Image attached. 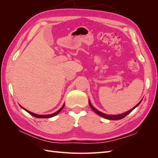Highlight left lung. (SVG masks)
<instances>
[{
  "label": "left lung",
  "mask_w": 158,
  "mask_h": 158,
  "mask_svg": "<svg viewBox=\"0 0 158 158\" xmlns=\"http://www.w3.org/2000/svg\"><path fill=\"white\" fill-rule=\"evenodd\" d=\"M142 101V99H141V101H140L139 103H138L137 105H136V106H135V107H134L133 108H132L131 109L128 110V111H126V112L123 113L118 114H105V113H102V112H101V111H98V109H95V108L92 106V103H91V102H90V101H89V99L88 100L89 105L90 107L92 108V109L93 110V111H94L95 113H97V114H98V115L101 116V117H103V118H105L109 119V120H120V119H122V118H123L124 117H125L127 115V114H128L131 112H132L134 109H135L136 107H137L138 106H139L140 103H141Z\"/></svg>",
  "instance_id": "obj_1"
}]
</instances>
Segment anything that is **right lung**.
I'll return each instance as SVG.
<instances>
[{
  "label": "right lung",
  "mask_w": 158,
  "mask_h": 158,
  "mask_svg": "<svg viewBox=\"0 0 158 158\" xmlns=\"http://www.w3.org/2000/svg\"><path fill=\"white\" fill-rule=\"evenodd\" d=\"M20 106L23 109H24L25 111H27L28 113H30V114H31L32 116L35 117H37V118H50V117H54V116L56 115L57 114H59V113L60 112L61 110L63 109V107H64V103L63 104V106L61 107V108H60V109L58 110V111H56V112L54 113L49 114H37L33 113H32V112H31V111H28V110H27L26 109H25V108H23V107H22V106H20Z\"/></svg>",
  "instance_id": "1"
}]
</instances>
